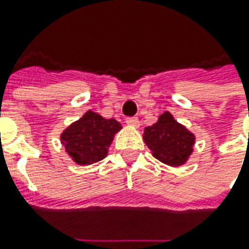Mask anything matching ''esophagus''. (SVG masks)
<instances>
[{"mask_svg": "<svg viewBox=\"0 0 249 249\" xmlns=\"http://www.w3.org/2000/svg\"><path fill=\"white\" fill-rule=\"evenodd\" d=\"M126 123H127L129 126H134V127H139L140 126V120H139V118H136V116L126 118Z\"/></svg>", "mask_w": 249, "mask_h": 249, "instance_id": "esophagus-1", "label": "esophagus"}]
</instances>
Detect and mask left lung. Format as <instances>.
<instances>
[{"label": "left lung", "mask_w": 249, "mask_h": 249, "mask_svg": "<svg viewBox=\"0 0 249 249\" xmlns=\"http://www.w3.org/2000/svg\"><path fill=\"white\" fill-rule=\"evenodd\" d=\"M194 134L177 123L173 116L165 112L158 122L144 129V141L152 151V157L160 162L180 166L193 152Z\"/></svg>", "instance_id": "1"}]
</instances>
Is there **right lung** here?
I'll return each instance as SVG.
<instances>
[{
	"label": "right lung",
	"mask_w": 249,
	"mask_h": 249,
	"mask_svg": "<svg viewBox=\"0 0 249 249\" xmlns=\"http://www.w3.org/2000/svg\"><path fill=\"white\" fill-rule=\"evenodd\" d=\"M120 129L118 120L105 119L89 110L63 131L61 141L76 163L91 165L107 157L113 136Z\"/></svg>",
	"instance_id": "1"
}]
</instances>
